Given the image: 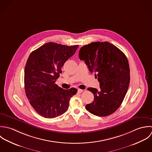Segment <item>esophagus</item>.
<instances>
[{"label":"esophagus","mask_w":152,"mask_h":152,"mask_svg":"<svg viewBox=\"0 0 152 152\" xmlns=\"http://www.w3.org/2000/svg\"><path fill=\"white\" fill-rule=\"evenodd\" d=\"M82 91H83L82 89H77V92L79 93H81Z\"/></svg>","instance_id":"esophagus-1"}]
</instances>
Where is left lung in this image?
Masks as SVG:
<instances>
[{
    "mask_svg": "<svg viewBox=\"0 0 152 152\" xmlns=\"http://www.w3.org/2000/svg\"><path fill=\"white\" fill-rule=\"evenodd\" d=\"M79 55L100 83L99 91L88 89L94 94V100L86 104V110L97 116L113 113L121 105L129 86L130 68L126 56L108 42L85 45Z\"/></svg>",
    "mask_w": 152,
    "mask_h": 152,
    "instance_id": "obj_1",
    "label": "left lung"
}]
</instances>
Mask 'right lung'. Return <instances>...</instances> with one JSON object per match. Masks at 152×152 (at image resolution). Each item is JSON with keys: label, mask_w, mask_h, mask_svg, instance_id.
<instances>
[{"label": "right lung", "mask_w": 152, "mask_h": 152, "mask_svg": "<svg viewBox=\"0 0 152 152\" xmlns=\"http://www.w3.org/2000/svg\"><path fill=\"white\" fill-rule=\"evenodd\" d=\"M79 45L68 46L49 42L33 51L25 69V89L31 106L42 116L55 118L65 113L74 88L64 90L56 83L61 68Z\"/></svg>", "instance_id": "obj_1"}]
</instances>
